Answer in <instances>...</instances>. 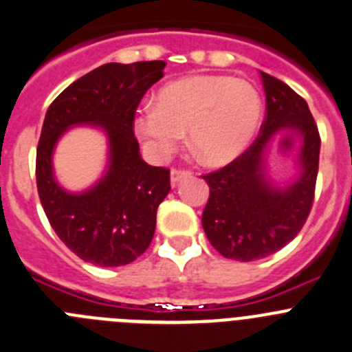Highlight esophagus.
<instances>
[{
	"label": "esophagus",
	"mask_w": 352,
	"mask_h": 352,
	"mask_svg": "<svg viewBox=\"0 0 352 352\" xmlns=\"http://www.w3.org/2000/svg\"><path fill=\"white\" fill-rule=\"evenodd\" d=\"M192 175V170H187V168H173L172 173H170V180H172V186H177L182 179L186 177Z\"/></svg>",
	"instance_id": "1"
}]
</instances>
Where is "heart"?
Wrapping results in <instances>:
<instances>
[{"label": "heart", "instance_id": "1", "mask_svg": "<svg viewBox=\"0 0 352 352\" xmlns=\"http://www.w3.org/2000/svg\"><path fill=\"white\" fill-rule=\"evenodd\" d=\"M261 113V96L251 82L228 75H192L162 87L155 107L142 108L134 127L158 158L172 155L189 131L201 162L225 165L248 148Z\"/></svg>", "mask_w": 352, "mask_h": 352}]
</instances>
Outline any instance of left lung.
Segmentation results:
<instances>
[{
  "instance_id": "obj_1",
  "label": "left lung",
  "mask_w": 352,
  "mask_h": 352,
  "mask_svg": "<svg viewBox=\"0 0 352 352\" xmlns=\"http://www.w3.org/2000/svg\"><path fill=\"white\" fill-rule=\"evenodd\" d=\"M267 115L258 138L234 162L203 179L210 197L203 211L208 241L221 256L237 261L267 258L301 232L315 199L320 162V132L308 103L285 82L261 74ZM299 131L303 173L294 186L277 191L262 175V149L278 131Z\"/></svg>"
}]
</instances>
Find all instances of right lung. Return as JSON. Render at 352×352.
Instances as JSON below:
<instances>
[{
  "label": "right lung",
  "mask_w": 352,
  "mask_h": 352,
  "mask_svg": "<svg viewBox=\"0 0 352 352\" xmlns=\"http://www.w3.org/2000/svg\"><path fill=\"white\" fill-rule=\"evenodd\" d=\"M165 65L162 60L101 65L47 108L36 153L41 204L61 242L98 267L129 265L149 248L156 211L170 190V170L142 162L134 135L139 103L163 77ZM75 123L100 124L111 139V170L84 195L65 193L50 168L57 138Z\"/></svg>",
  "instance_id": "1"
}]
</instances>
